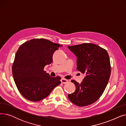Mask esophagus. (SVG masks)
Wrapping results in <instances>:
<instances>
[{"label": "esophagus", "instance_id": "1", "mask_svg": "<svg viewBox=\"0 0 126 126\" xmlns=\"http://www.w3.org/2000/svg\"><path fill=\"white\" fill-rule=\"evenodd\" d=\"M61 82L62 84H66V83H67V82H68V81L67 80H66V79L62 78L61 80Z\"/></svg>", "mask_w": 126, "mask_h": 126}]
</instances>
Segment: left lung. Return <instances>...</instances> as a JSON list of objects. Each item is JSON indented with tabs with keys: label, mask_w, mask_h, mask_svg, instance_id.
Masks as SVG:
<instances>
[{
	"label": "left lung",
	"mask_w": 126,
	"mask_h": 126,
	"mask_svg": "<svg viewBox=\"0 0 126 126\" xmlns=\"http://www.w3.org/2000/svg\"><path fill=\"white\" fill-rule=\"evenodd\" d=\"M77 57V69L86 77L81 83L72 80L76 91L68 95L69 100L80 107L95 102L107 86L111 74V65L106 50L96 44L83 43L68 46Z\"/></svg>",
	"instance_id": "8db88e82"
}]
</instances>
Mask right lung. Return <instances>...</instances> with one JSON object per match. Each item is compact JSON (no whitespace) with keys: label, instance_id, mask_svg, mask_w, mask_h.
Segmentation results:
<instances>
[{"label":"right lung","instance_id":"obj_1","mask_svg":"<svg viewBox=\"0 0 126 126\" xmlns=\"http://www.w3.org/2000/svg\"><path fill=\"white\" fill-rule=\"evenodd\" d=\"M62 46L45 39H34L19 47L12 74L19 91L26 99L41 101L61 84L60 77H50L43 69L52 62L53 54Z\"/></svg>","mask_w":126,"mask_h":126}]
</instances>
